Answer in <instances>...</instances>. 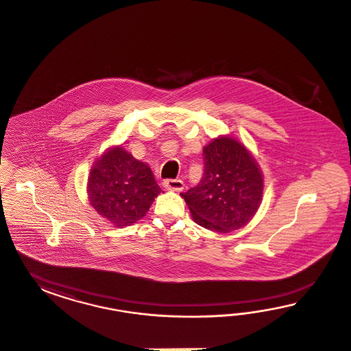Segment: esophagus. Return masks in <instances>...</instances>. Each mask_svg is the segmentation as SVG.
Wrapping results in <instances>:
<instances>
[{
    "label": "esophagus",
    "mask_w": 351,
    "mask_h": 351,
    "mask_svg": "<svg viewBox=\"0 0 351 351\" xmlns=\"http://www.w3.org/2000/svg\"><path fill=\"white\" fill-rule=\"evenodd\" d=\"M163 186L167 191H181L184 189V182L181 180H172V179H167L163 181Z\"/></svg>",
    "instance_id": "34e87169"
}]
</instances>
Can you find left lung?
<instances>
[{"mask_svg":"<svg viewBox=\"0 0 351 351\" xmlns=\"http://www.w3.org/2000/svg\"><path fill=\"white\" fill-rule=\"evenodd\" d=\"M203 163L199 184L181 193L193 220L217 233L245 226L257 213L264 191L255 158L242 143L220 136L203 148Z\"/></svg>","mask_w":351,"mask_h":351,"instance_id":"1","label":"left lung"}]
</instances>
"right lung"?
I'll list each match as a JSON object with an SVG mask.
<instances>
[{
  "mask_svg": "<svg viewBox=\"0 0 351 351\" xmlns=\"http://www.w3.org/2000/svg\"><path fill=\"white\" fill-rule=\"evenodd\" d=\"M148 165L122 147L96 158L87 180V194L96 213L114 226L136 223L160 193Z\"/></svg>",
  "mask_w": 351,
  "mask_h": 351,
  "instance_id": "right-lung-1",
  "label": "right lung"
}]
</instances>
